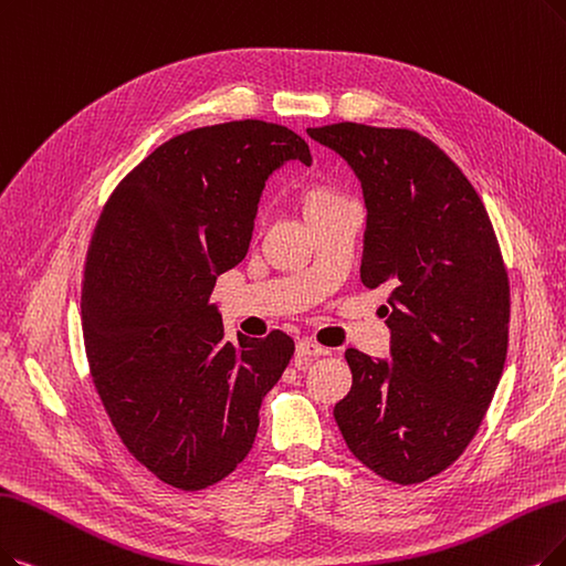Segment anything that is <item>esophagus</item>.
Segmentation results:
<instances>
[{"mask_svg":"<svg viewBox=\"0 0 566 566\" xmlns=\"http://www.w3.org/2000/svg\"><path fill=\"white\" fill-rule=\"evenodd\" d=\"M321 355H329V348H323L321 344L308 342V338H302V342H297V355H295V361H297V367H300V369L308 367V361H311V359H315V357H321Z\"/></svg>","mask_w":566,"mask_h":566,"instance_id":"esophagus-1","label":"esophagus"}]
</instances>
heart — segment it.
Here are the masks:
<instances>
[{
    "mask_svg": "<svg viewBox=\"0 0 566 566\" xmlns=\"http://www.w3.org/2000/svg\"><path fill=\"white\" fill-rule=\"evenodd\" d=\"M338 199H344V197L338 195L336 190H332V188H313V190H308L306 197H304L306 216L327 209L329 205H334V201H338Z\"/></svg>",
    "mask_w": 566,
    "mask_h": 566,
    "instance_id": "obj_1",
    "label": "heart"
}]
</instances>
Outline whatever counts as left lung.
Returning a JSON list of instances; mask_svg holds the SVG:
<instances>
[{"mask_svg": "<svg viewBox=\"0 0 566 566\" xmlns=\"http://www.w3.org/2000/svg\"><path fill=\"white\" fill-rule=\"evenodd\" d=\"M306 132L355 171L367 207L359 276L390 290V359L346 350L353 388L334 418L380 479L422 483L464 453L500 386L511 315L500 243L479 192L422 134Z\"/></svg>", "mask_w": 566, "mask_h": 566, "instance_id": "8db88e82", "label": "left lung"}]
</instances>
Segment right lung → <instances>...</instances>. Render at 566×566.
<instances>
[{"instance_id": "obj_1", "label": "right lung", "mask_w": 566, "mask_h": 566, "mask_svg": "<svg viewBox=\"0 0 566 566\" xmlns=\"http://www.w3.org/2000/svg\"><path fill=\"white\" fill-rule=\"evenodd\" d=\"M306 142L264 120L190 129L113 190L87 248L81 315L95 388L129 453L178 490L222 481L251 453L264 395L295 342H228L216 279L251 245L266 178Z\"/></svg>"}]
</instances>
